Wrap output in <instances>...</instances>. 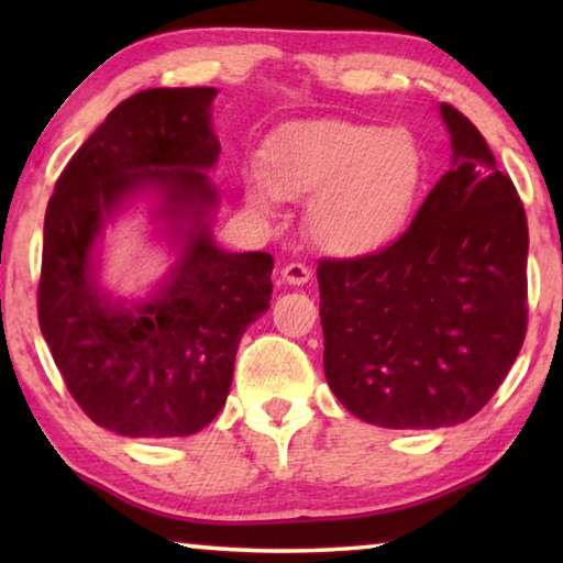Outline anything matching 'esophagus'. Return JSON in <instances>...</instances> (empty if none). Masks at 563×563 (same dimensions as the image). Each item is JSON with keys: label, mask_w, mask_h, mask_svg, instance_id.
Instances as JSON below:
<instances>
[{"label": "esophagus", "mask_w": 563, "mask_h": 563, "mask_svg": "<svg viewBox=\"0 0 563 563\" xmlns=\"http://www.w3.org/2000/svg\"><path fill=\"white\" fill-rule=\"evenodd\" d=\"M310 278H312V273L305 263H288L283 268V280L290 283V285H302V283H308Z\"/></svg>", "instance_id": "34e87169"}]
</instances>
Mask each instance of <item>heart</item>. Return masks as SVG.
Segmentation results:
<instances>
[{
  "mask_svg": "<svg viewBox=\"0 0 563 563\" xmlns=\"http://www.w3.org/2000/svg\"><path fill=\"white\" fill-rule=\"evenodd\" d=\"M427 178L422 144L407 129L352 121L290 123L268 141L247 198L273 211L278 198L310 201L305 231L342 258L387 245L412 218Z\"/></svg>",
  "mask_w": 563,
  "mask_h": 563,
  "instance_id": "b5f03b06",
  "label": "heart"
}]
</instances>
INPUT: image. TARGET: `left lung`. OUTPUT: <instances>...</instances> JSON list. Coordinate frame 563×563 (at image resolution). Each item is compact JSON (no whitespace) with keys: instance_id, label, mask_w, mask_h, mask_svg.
I'll list each match as a JSON object with an SVG mask.
<instances>
[{"instance_id":"left-lung-1","label":"left lung","mask_w":563,"mask_h":563,"mask_svg":"<svg viewBox=\"0 0 563 563\" xmlns=\"http://www.w3.org/2000/svg\"><path fill=\"white\" fill-rule=\"evenodd\" d=\"M452 168L383 251L318 265L328 385L389 430L466 422L527 335L529 228L511 178L450 103Z\"/></svg>"}]
</instances>
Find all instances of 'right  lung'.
<instances>
[{
  "instance_id": "right-lung-1",
  "label": "right lung",
  "mask_w": 563,
  "mask_h": 563,
  "mask_svg": "<svg viewBox=\"0 0 563 563\" xmlns=\"http://www.w3.org/2000/svg\"><path fill=\"white\" fill-rule=\"evenodd\" d=\"M213 87L146 89L121 101L56 180L44 216L40 328L91 422L126 437H186L221 412L245 328L271 308L273 255L225 253L206 216L203 170L221 144ZM162 196L181 255L154 299L121 309L92 280V245L133 189Z\"/></svg>"
}]
</instances>
